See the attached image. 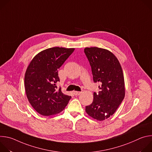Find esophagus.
<instances>
[{
	"label": "esophagus",
	"instance_id": "34e87169",
	"mask_svg": "<svg viewBox=\"0 0 152 152\" xmlns=\"http://www.w3.org/2000/svg\"><path fill=\"white\" fill-rule=\"evenodd\" d=\"M73 93L76 96H78V95H80L82 93V92L81 91H74Z\"/></svg>",
	"mask_w": 152,
	"mask_h": 152
}]
</instances>
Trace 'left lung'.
I'll return each mask as SVG.
<instances>
[{
	"mask_svg": "<svg viewBox=\"0 0 152 152\" xmlns=\"http://www.w3.org/2000/svg\"><path fill=\"white\" fill-rule=\"evenodd\" d=\"M84 52L91 67L93 80L100 84L93 102L85 107L93 118L103 121L113 115L125 96L124 79L119 61L110 50L97 47L86 48Z\"/></svg>",
	"mask_w": 152,
	"mask_h": 152,
	"instance_id": "obj_1",
	"label": "left lung"
}]
</instances>
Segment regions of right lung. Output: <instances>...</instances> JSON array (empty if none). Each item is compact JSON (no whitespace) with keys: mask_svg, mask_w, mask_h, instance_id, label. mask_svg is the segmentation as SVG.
I'll use <instances>...</instances> for the list:
<instances>
[{"mask_svg":"<svg viewBox=\"0 0 152 152\" xmlns=\"http://www.w3.org/2000/svg\"><path fill=\"white\" fill-rule=\"evenodd\" d=\"M75 48L55 47L37 54L29 63L25 75V88L28 101L39 114L50 116L62 111L71 96L58 88V73Z\"/></svg>","mask_w":152,"mask_h":152,"instance_id":"right-lung-1","label":"right lung"}]
</instances>
